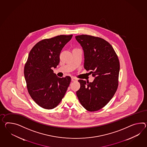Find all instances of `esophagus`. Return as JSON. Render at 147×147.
<instances>
[{
	"label": "esophagus",
	"mask_w": 147,
	"mask_h": 147,
	"mask_svg": "<svg viewBox=\"0 0 147 147\" xmlns=\"http://www.w3.org/2000/svg\"><path fill=\"white\" fill-rule=\"evenodd\" d=\"M71 80H72V81H73V82H75L76 81H77L78 80H77V79H76L75 78H74V77H72Z\"/></svg>",
	"instance_id": "1"
}]
</instances>
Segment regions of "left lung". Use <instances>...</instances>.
I'll return each mask as SVG.
<instances>
[{
  "label": "left lung",
  "instance_id": "obj_1",
  "mask_svg": "<svg viewBox=\"0 0 147 147\" xmlns=\"http://www.w3.org/2000/svg\"><path fill=\"white\" fill-rule=\"evenodd\" d=\"M84 56V67L94 78L92 82L79 80L76 95L87 111H97L113 97L118 86L119 61L114 48L107 41L89 35L75 36Z\"/></svg>",
  "mask_w": 147,
  "mask_h": 147
}]
</instances>
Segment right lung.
I'll use <instances>...</instances> for the list:
<instances>
[{
    "label": "right lung",
    "instance_id": "1",
    "mask_svg": "<svg viewBox=\"0 0 147 147\" xmlns=\"http://www.w3.org/2000/svg\"><path fill=\"white\" fill-rule=\"evenodd\" d=\"M72 36L42 40L29 53L24 69L27 88L33 100L45 109H53L60 103L71 82L70 76L58 78L52 68L59 64L61 50Z\"/></svg>",
    "mask_w": 147,
    "mask_h": 147
}]
</instances>
